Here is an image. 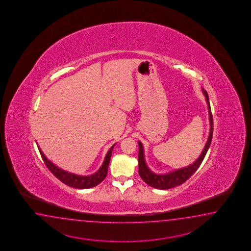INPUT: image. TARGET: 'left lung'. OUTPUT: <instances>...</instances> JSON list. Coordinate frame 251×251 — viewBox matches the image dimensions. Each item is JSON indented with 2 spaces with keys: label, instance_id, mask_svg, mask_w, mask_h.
I'll use <instances>...</instances> for the list:
<instances>
[{
  "label": "left lung",
  "instance_id": "8db88e82",
  "mask_svg": "<svg viewBox=\"0 0 251 251\" xmlns=\"http://www.w3.org/2000/svg\"><path fill=\"white\" fill-rule=\"evenodd\" d=\"M203 94H205L206 97V104L208 108V115H209V122H210V132L207 138L205 148L203 149L201 156L198 157L195 162L192 163V165L188 167H182L181 169H177L173 172L165 174V175H157L153 173L145 162L144 158V151H143V144L141 142L139 143V155H138V162H139V175L142 177L144 182L147 183L148 185L159 189V190H167L173 187L181 185L182 183L186 182L187 180L192 176L194 173L196 172L197 169L200 167L204 157L206 156L207 150L211 144L212 136H213V117H212L211 108L209 104V99L206 93V90L203 89Z\"/></svg>",
  "mask_w": 251,
  "mask_h": 251
}]
</instances>
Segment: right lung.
Masks as SVG:
<instances>
[{
	"instance_id": "right-lung-1",
	"label": "right lung",
	"mask_w": 251,
	"mask_h": 251,
	"mask_svg": "<svg viewBox=\"0 0 251 251\" xmlns=\"http://www.w3.org/2000/svg\"><path fill=\"white\" fill-rule=\"evenodd\" d=\"M114 146L115 145L108 150V153L106 154V157L104 158L103 163L98 171L91 176H77V175L67 172V171L60 169L59 167L55 166L53 163L50 162L49 159L45 157V154L43 153L39 146H37V147H38L40 154H41L46 167H48L50 171L55 176L59 179V181L67 184L68 186L73 187L75 189H88V188H93V187L98 185L99 183L102 182L107 176L108 164L110 161V157H111Z\"/></svg>"
}]
</instances>
